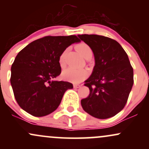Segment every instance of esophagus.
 Segmentation results:
<instances>
[{
    "instance_id": "obj_1",
    "label": "esophagus",
    "mask_w": 149,
    "mask_h": 149,
    "mask_svg": "<svg viewBox=\"0 0 149 149\" xmlns=\"http://www.w3.org/2000/svg\"><path fill=\"white\" fill-rule=\"evenodd\" d=\"M80 87H81L80 85H73V88H79Z\"/></svg>"
}]
</instances>
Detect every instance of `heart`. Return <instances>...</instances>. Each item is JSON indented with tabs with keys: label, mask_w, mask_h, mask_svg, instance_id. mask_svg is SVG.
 <instances>
[{
	"label": "heart",
	"mask_w": 149,
	"mask_h": 149,
	"mask_svg": "<svg viewBox=\"0 0 149 149\" xmlns=\"http://www.w3.org/2000/svg\"><path fill=\"white\" fill-rule=\"evenodd\" d=\"M77 49L79 51L80 54L85 57L87 55L90 53H92V49L86 43L81 42L77 45ZM66 50H64V52L61 54L59 57V64L61 66H63L64 64V59L65 56H66ZM62 77L65 80H69V81L73 82V83H78L81 82L85 78V77L88 75V71L85 69H78V68L74 67H69L66 68L62 71Z\"/></svg>",
	"instance_id": "heart-1"
}]
</instances>
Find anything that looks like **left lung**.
Masks as SVG:
<instances>
[{
	"instance_id": "8db88e82",
	"label": "left lung",
	"mask_w": 149,
	"mask_h": 149,
	"mask_svg": "<svg viewBox=\"0 0 149 149\" xmlns=\"http://www.w3.org/2000/svg\"><path fill=\"white\" fill-rule=\"evenodd\" d=\"M95 56L92 73L85 81L90 95L81 100L85 112L107 119L125 107L134 83L133 69L127 53L116 40L99 35H78Z\"/></svg>"
}]
</instances>
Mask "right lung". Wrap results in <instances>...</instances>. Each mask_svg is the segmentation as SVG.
Returning <instances> with one entry per match:
<instances>
[{
  "label": "right lung",
  "mask_w": 149,
  "mask_h": 149,
  "mask_svg": "<svg viewBox=\"0 0 149 149\" xmlns=\"http://www.w3.org/2000/svg\"><path fill=\"white\" fill-rule=\"evenodd\" d=\"M80 40L76 36H45L22 49L11 66L10 83L19 107L42 117L57 109L72 83L58 81L61 73L59 57L66 47Z\"/></svg>",
  "instance_id": "right-lung-1"
}]
</instances>
